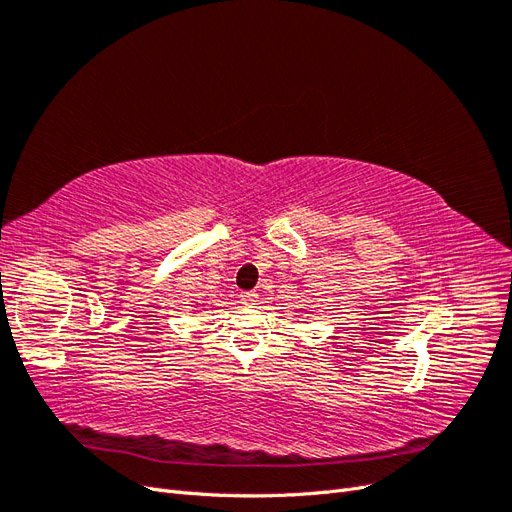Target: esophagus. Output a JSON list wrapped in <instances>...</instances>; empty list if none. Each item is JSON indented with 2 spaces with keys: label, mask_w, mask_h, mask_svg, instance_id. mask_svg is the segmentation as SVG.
<instances>
[{
  "label": "esophagus",
  "mask_w": 512,
  "mask_h": 512,
  "mask_svg": "<svg viewBox=\"0 0 512 512\" xmlns=\"http://www.w3.org/2000/svg\"><path fill=\"white\" fill-rule=\"evenodd\" d=\"M239 299H241L243 305H256L258 292H256V290H243V292L239 294Z\"/></svg>",
  "instance_id": "34e87169"
}]
</instances>
